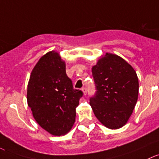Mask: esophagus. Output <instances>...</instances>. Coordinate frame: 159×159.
Wrapping results in <instances>:
<instances>
[{"label":"esophagus","instance_id":"obj_1","mask_svg":"<svg viewBox=\"0 0 159 159\" xmlns=\"http://www.w3.org/2000/svg\"><path fill=\"white\" fill-rule=\"evenodd\" d=\"M82 92H83V93H84V96H85V95L87 94V90H86V88H84V87H83L82 88Z\"/></svg>","mask_w":159,"mask_h":159}]
</instances>
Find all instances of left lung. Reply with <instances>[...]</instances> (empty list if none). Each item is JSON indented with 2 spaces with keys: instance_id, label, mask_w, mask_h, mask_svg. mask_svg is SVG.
Returning a JSON list of instances; mask_svg holds the SVG:
<instances>
[{
  "instance_id": "left-lung-1",
  "label": "left lung",
  "mask_w": 159,
  "mask_h": 159,
  "mask_svg": "<svg viewBox=\"0 0 159 159\" xmlns=\"http://www.w3.org/2000/svg\"><path fill=\"white\" fill-rule=\"evenodd\" d=\"M96 93L90 98L95 116L116 129L126 124L136 106L139 81L135 70L117 55L106 53L92 68Z\"/></svg>"
}]
</instances>
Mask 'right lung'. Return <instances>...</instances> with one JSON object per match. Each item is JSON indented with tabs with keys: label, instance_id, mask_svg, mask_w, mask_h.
I'll return each mask as SVG.
<instances>
[{
	"label": "right lung",
	"instance_id": "add662e5",
	"mask_svg": "<svg viewBox=\"0 0 159 159\" xmlns=\"http://www.w3.org/2000/svg\"><path fill=\"white\" fill-rule=\"evenodd\" d=\"M83 93L75 89L59 53H46L31 72L27 103L41 128L54 136L65 135L75 121L76 107Z\"/></svg>",
	"mask_w": 159,
	"mask_h": 159
}]
</instances>
